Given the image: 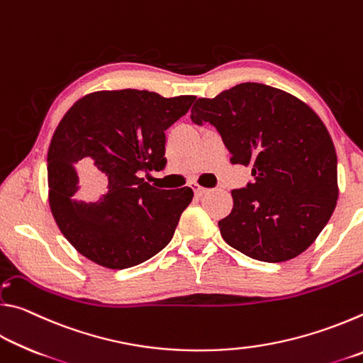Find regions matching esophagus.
<instances>
[{
    "instance_id": "34e87169",
    "label": "esophagus",
    "mask_w": 363,
    "mask_h": 363,
    "mask_svg": "<svg viewBox=\"0 0 363 363\" xmlns=\"http://www.w3.org/2000/svg\"><path fill=\"white\" fill-rule=\"evenodd\" d=\"M192 189H194V194H195L196 196H201V195H205V194L208 192V189L199 186V184H194Z\"/></svg>"
}]
</instances>
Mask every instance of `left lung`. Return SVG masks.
<instances>
[{
	"mask_svg": "<svg viewBox=\"0 0 363 363\" xmlns=\"http://www.w3.org/2000/svg\"><path fill=\"white\" fill-rule=\"evenodd\" d=\"M190 118L210 123L230 163L253 182L232 190L220 235L253 259L284 262L314 243L337 200V158L323 121L307 104L261 83H240L196 101Z\"/></svg>",
	"mask_w": 363,
	"mask_h": 363,
	"instance_id": "8db88e82",
	"label": "left lung"
}]
</instances>
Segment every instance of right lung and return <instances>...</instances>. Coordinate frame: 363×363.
<instances>
[{"label": "right lung", "instance_id": "1", "mask_svg": "<svg viewBox=\"0 0 363 363\" xmlns=\"http://www.w3.org/2000/svg\"><path fill=\"white\" fill-rule=\"evenodd\" d=\"M195 99L97 91L64 115L48 150L49 206L78 253L102 267L128 269L171 242L192 189H157L140 173L167 164L164 131Z\"/></svg>", "mask_w": 363, "mask_h": 363}]
</instances>
